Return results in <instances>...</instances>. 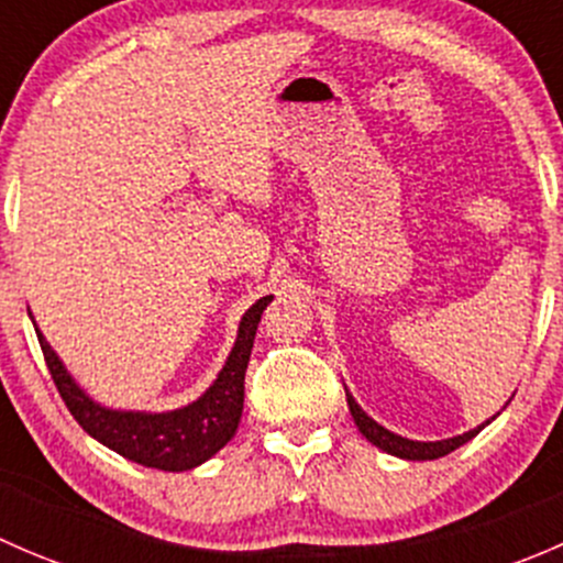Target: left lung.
<instances>
[{
	"mask_svg": "<svg viewBox=\"0 0 563 563\" xmlns=\"http://www.w3.org/2000/svg\"><path fill=\"white\" fill-rule=\"evenodd\" d=\"M345 400H349V408H351V417H354L356 428H360V433L365 435L371 444H376L378 450L387 452V455H395V457H402V460H435V457H444L450 455V452H455L457 446H463L465 441L474 439L476 433H479L485 424H490V419H487L485 424H479V428L468 430V433L463 435H455V439H444V441H411V439H402V435L391 433V430L384 428V424H378L376 419L367 417L365 411H362L360 406H356L354 397L349 395V389H345ZM496 419V417H493Z\"/></svg>",
	"mask_w": 563,
	"mask_h": 563,
	"instance_id": "left-lung-1",
	"label": "left lung"
}]
</instances>
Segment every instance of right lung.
<instances>
[{
	"instance_id": "1",
	"label": "right lung",
	"mask_w": 563,
	"mask_h": 563,
	"mask_svg": "<svg viewBox=\"0 0 563 563\" xmlns=\"http://www.w3.org/2000/svg\"><path fill=\"white\" fill-rule=\"evenodd\" d=\"M272 297H261L253 308L242 316L236 343L225 360L223 371L218 373L214 384L203 391L198 400L187 402L185 408L163 413L146 411H117L95 402L65 371L56 351L45 343V338L35 327L40 349H43L45 365L51 378L59 389L62 400L70 408L76 422L87 430L92 439L113 450L117 455L161 471H190L218 455L231 439L242 419L245 406V371L253 351L255 329H258L261 313ZM35 323V321H32Z\"/></svg>"
}]
</instances>
